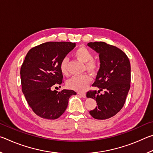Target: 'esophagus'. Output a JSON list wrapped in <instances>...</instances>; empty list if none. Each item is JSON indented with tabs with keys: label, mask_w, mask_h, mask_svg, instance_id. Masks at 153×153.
Listing matches in <instances>:
<instances>
[{
	"label": "esophagus",
	"mask_w": 153,
	"mask_h": 153,
	"mask_svg": "<svg viewBox=\"0 0 153 153\" xmlns=\"http://www.w3.org/2000/svg\"><path fill=\"white\" fill-rule=\"evenodd\" d=\"M77 94H78L79 96H80V97H83V98H86V94H85V93L78 92V93H77Z\"/></svg>",
	"instance_id": "esophagus-1"
}]
</instances>
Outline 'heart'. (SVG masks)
I'll return each instance as SVG.
<instances>
[{"label":"heart","mask_w":153,"mask_h":153,"mask_svg":"<svg viewBox=\"0 0 153 153\" xmlns=\"http://www.w3.org/2000/svg\"><path fill=\"white\" fill-rule=\"evenodd\" d=\"M74 56L77 60L85 63V69L92 74H94L99 69V63L96 59H92L93 55L92 52L85 46H80L75 51ZM68 59L65 57L60 63V70L63 76H67L69 75ZM91 77L89 74H84L79 76L72 77L67 82V86L72 90L78 92H83L86 89L91 82Z\"/></svg>","instance_id":"b5f03b06"}]
</instances>
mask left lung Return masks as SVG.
<instances>
[{"label": "left lung", "mask_w": 153, "mask_h": 153, "mask_svg": "<svg viewBox=\"0 0 153 153\" xmlns=\"http://www.w3.org/2000/svg\"><path fill=\"white\" fill-rule=\"evenodd\" d=\"M99 54L100 67L92 86L105 90L104 94L89 90L88 98H94L97 107L90 111L97 120H107L115 115L123 108L130 88L131 67L128 56L115 46L104 42L88 43Z\"/></svg>", "instance_id": "left-lung-1"}]
</instances>
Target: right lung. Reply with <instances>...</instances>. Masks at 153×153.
<instances>
[{
  "label": "right lung",
  "instance_id": "right-lung-1",
  "mask_svg": "<svg viewBox=\"0 0 153 153\" xmlns=\"http://www.w3.org/2000/svg\"><path fill=\"white\" fill-rule=\"evenodd\" d=\"M76 46L70 42H48L28 51L20 70L22 92L28 105L39 117L56 120L62 115L72 90H52L63 83L60 70L62 59Z\"/></svg>",
  "mask_w": 153,
  "mask_h": 153
}]
</instances>
